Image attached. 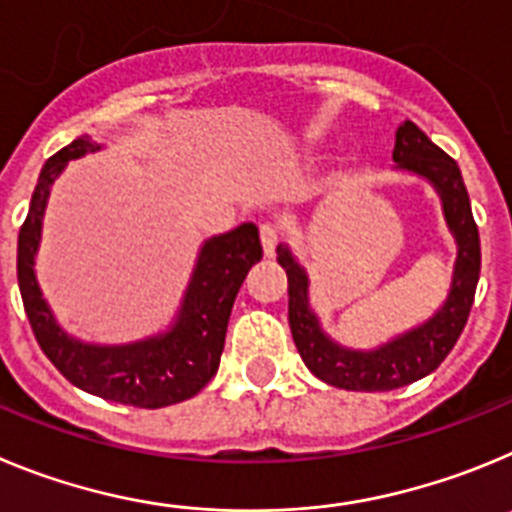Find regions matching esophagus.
Instances as JSON below:
<instances>
[{
  "mask_svg": "<svg viewBox=\"0 0 512 512\" xmlns=\"http://www.w3.org/2000/svg\"><path fill=\"white\" fill-rule=\"evenodd\" d=\"M280 237H283V227L275 219H267V222L260 224V239L262 247H265V255H275V247H278Z\"/></svg>",
  "mask_w": 512,
  "mask_h": 512,
  "instance_id": "esophagus-1",
  "label": "esophagus"
}]
</instances>
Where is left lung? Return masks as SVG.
I'll list each match as a JSON object with an SVG mask.
<instances>
[{
  "mask_svg": "<svg viewBox=\"0 0 512 512\" xmlns=\"http://www.w3.org/2000/svg\"><path fill=\"white\" fill-rule=\"evenodd\" d=\"M393 160L398 168L413 170L439 188L446 222L459 242L454 283L444 308L428 324L398 336L375 352H352L326 339L316 316L308 311L306 273L285 247H278V262L288 275V324L293 342L308 370L334 388L385 393L421 380L454 349L472 311L480 280V232L457 160L428 140L413 122H405L395 135Z\"/></svg>",
  "mask_w": 512,
  "mask_h": 512,
  "instance_id": "left-lung-1",
  "label": "left lung"
}]
</instances>
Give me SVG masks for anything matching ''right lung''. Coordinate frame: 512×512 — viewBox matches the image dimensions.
Segmentation results:
<instances>
[{
  "label": "right lung",
  "mask_w": 512,
  "mask_h": 512,
  "mask_svg": "<svg viewBox=\"0 0 512 512\" xmlns=\"http://www.w3.org/2000/svg\"><path fill=\"white\" fill-rule=\"evenodd\" d=\"M99 150L89 137H78L43 165L32 193L30 211L17 239V283L32 334L45 357L68 382L91 395L135 408H165L193 398L219 370L229 313L247 270L262 257L255 224L209 239L188 285L183 311L173 331L127 347H89L61 331L35 280L45 201L68 160Z\"/></svg>",
  "instance_id": "add662e5"
}]
</instances>
